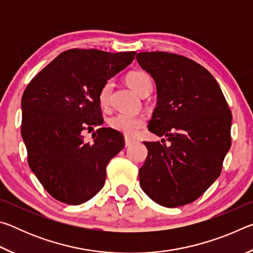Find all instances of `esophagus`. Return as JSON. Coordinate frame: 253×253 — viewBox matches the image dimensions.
<instances>
[{
  "mask_svg": "<svg viewBox=\"0 0 253 253\" xmlns=\"http://www.w3.org/2000/svg\"><path fill=\"white\" fill-rule=\"evenodd\" d=\"M135 143V139L134 138H129V137H125V146L128 147L130 146L131 144Z\"/></svg>",
  "mask_w": 253,
  "mask_h": 253,
  "instance_id": "esophagus-1",
  "label": "esophagus"
}]
</instances>
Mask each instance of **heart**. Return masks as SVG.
I'll use <instances>...</instances> for the list:
<instances>
[{
	"label": "heart",
	"instance_id": "heart-1",
	"mask_svg": "<svg viewBox=\"0 0 253 253\" xmlns=\"http://www.w3.org/2000/svg\"><path fill=\"white\" fill-rule=\"evenodd\" d=\"M126 83L131 89L143 96L151 91L152 80L146 72L144 71H131L126 76ZM113 80H107L98 91V101L102 108H107L110 104V96L113 91ZM108 125L111 129L117 130L126 136H134L139 128L145 125V118L139 115H127L118 114L111 117L108 121Z\"/></svg>",
	"mask_w": 253,
	"mask_h": 253
}]
</instances>
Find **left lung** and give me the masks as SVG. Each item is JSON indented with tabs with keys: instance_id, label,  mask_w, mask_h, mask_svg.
Here are the masks:
<instances>
[{
	"instance_id": "left-lung-1",
	"label": "left lung",
	"mask_w": 253,
	"mask_h": 253,
	"mask_svg": "<svg viewBox=\"0 0 253 253\" xmlns=\"http://www.w3.org/2000/svg\"><path fill=\"white\" fill-rule=\"evenodd\" d=\"M136 60L157 87L148 130L169 142H144L148 154L139 184L163 207L192 203L221 174L231 146L229 105L214 77L194 60L163 51L137 53Z\"/></svg>"
}]
</instances>
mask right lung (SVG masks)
<instances>
[{
  "mask_svg": "<svg viewBox=\"0 0 253 253\" xmlns=\"http://www.w3.org/2000/svg\"><path fill=\"white\" fill-rule=\"evenodd\" d=\"M136 52L97 49L63 51L30 81L23 92L21 135L30 169L60 202H87L104 186L106 168L125 146L124 136L102 125L98 91L126 68Z\"/></svg>",
  "mask_w": 253,
  "mask_h": 253,
  "instance_id": "right-lung-1",
  "label": "right lung"
}]
</instances>
